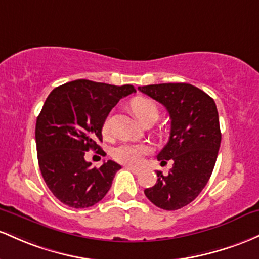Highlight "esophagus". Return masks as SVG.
Listing matches in <instances>:
<instances>
[{
    "label": "esophagus",
    "mask_w": 259,
    "mask_h": 259,
    "mask_svg": "<svg viewBox=\"0 0 259 259\" xmlns=\"http://www.w3.org/2000/svg\"><path fill=\"white\" fill-rule=\"evenodd\" d=\"M126 168H127V170L132 171V172H133V174H136V175H137V174L141 172V168H139V167H135V166H128V165H127Z\"/></svg>",
    "instance_id": "esophagus-1"
}]
</instances>
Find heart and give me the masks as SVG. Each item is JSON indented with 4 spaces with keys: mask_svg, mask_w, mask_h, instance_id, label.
I'll list each match as a JSON object with an SVG mask.
<instances>
[{
    "mask_svg": "<svg viewBox=\"0 0 259 259\" xmlns=\"http://www.w3.org/2000/svg\"><path fill=\"white\" fill-rule=\"evenodd\" d=\"M131 109L133 114L137 116V118L142 123H145L148 121L155 122L159 117V109L156 104L152 99L145 97H137L131 101ZM110 123H111V117L107 116L103 123V133L104 136H107L110 133ZM149 153V148L142 143H130L124 142L120 145L114 148L112 150V156L115 160L122 164L127 165H137L142 161L144 155Z\"/></svg>",
    "mask_w": 259,
    "mask_h": 259,
    "instance_id": "b5f03b06",
    "label": "heart"
}]
</instances>
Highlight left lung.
I'll list each match as a JSON object with an SVG mask.
<instances>
[{"mask_svg":"<svg viewBox=\"0 0 259 259\" xmlns=\"http://www.w3.org/2000/svg\"><path fill=\"white\" fill-rule=\"evenodd\" d=\"M138 91L162 104L171 118L170 138L158 160H172V168L167 176L156 171V184L144 193L156 207L176 210L198 197L213 172L222 142L217 105L188 83L152 84Z\"/></svg>","mask_w":259,"mask_h":259,"instance_id":"8db88e82","label":"left lung"}]
</instances>
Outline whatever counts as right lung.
<instances>
[{"label": "right lung", "mask_w": 259, "mask_h": 259, "mask_svg": "<svg viewBox=\"0 0 259 259\" xmlns=\"http://www.w3.org/2000/svg\"><path fill=\"white\" fill-rule=\"evenodd\" d=\"M135 92L131 84L77 79L57 87L46 98L36 118L37 161L44 181L63 204L88 208L109 192L120 165L107 160L92 167L84 156L91 149L105 155L98 145L104 121L120 99Z\"/></svg>", "instance_id": "1"}]
</instances>
